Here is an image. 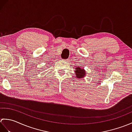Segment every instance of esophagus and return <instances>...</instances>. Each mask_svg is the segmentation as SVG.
<instances>
[{
    "mask_svg": "<svg viewBox=\"0 0 132 132\" xmlns=\"http://www.w3.org/2000/svg\"><path fill=\"white\" fill-rule=\"evenodd\" d=\"M65 62H69V60H64Z\"/></svg>",
    "mask_w": 132,
    "mask_h": 132,
    "instance_id": "1",
    "label": "esophagus"
}]
</instances>
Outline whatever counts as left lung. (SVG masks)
I'll list each match as a JSON object with an SVG mask.
<instances>
[{
	"label": "left lung",
	"instance_id": "left-lung-1",
	"mask_svg": "<svg viewBox=\"0 0 132 132\" xmlns=\"http://www.w3.org/2000/svg\"><path fill=\"white\" fill-rule=\"evenodd\" d=\"M75 74H76V78L77 79H80L85 77L86 71L83 69V68H79V67H76L75 68Z\"/></svg>",
	"mask_w": 132,
	"mask_h": 132
}]
</instances>
